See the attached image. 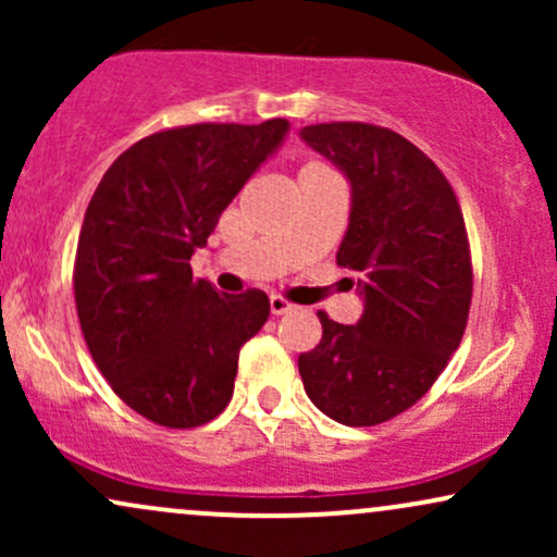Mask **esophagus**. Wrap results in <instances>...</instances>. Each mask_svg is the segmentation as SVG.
Listing matches in <instances>:
<instances>
[{"mask_svg":"<svg viewBox=\"0 0 557 557\" xmlns=\"http://www.w3.org/2000/svg\"><path fill=\"white\" fill-rule=\"evenodd\" d=\"M270 309H272L274 317H283V314H287V311H293V304H287V300L280 298V296H272L270 298Z\"/></svg>","mask_w":557,"mask_h":557,"instance_id":"1","label":"esophagus"}]
</instances>
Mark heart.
Listing matches in <instances>:
<instances>
[{"mask_svg":"<svg viewBox=\"0 0 557 557\" xmlns=\"http://www.w3.org/2000/svg\"><path fill=\"white\" fill-rule=\"evenodd\" d=\"M304 170H317V168H314V164H309V168H304ZM304 170H300V172H304Z\"/></svg>","mask_w":557,"mask_h":557,"instance_id":"obj_1","label":"heart"}]
</instances>
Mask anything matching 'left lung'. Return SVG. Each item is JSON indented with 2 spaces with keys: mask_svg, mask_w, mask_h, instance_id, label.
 I'll return each instance as SVG.
<instances>
[{
  "mask_svg": "<svg viewBox=\"0 0 557 557\" xmlns=\"http://www.w3.org/2000/svg\"><path fill=\"white\" fill-rule=\"evenodd\" d=\"M306 146L350 183L337 264L356 274L363 314L337 324L319 311L322 341L298 356L311 403L345 426H374L411 408L461 343L471 257L450 183L424 151L387 127H300Z\"/></svg>",
  "mask_w": 557,
  "mask_h": 557,
  "instance_id": "obj_1",
  "label": "left lung"
}]
</instances>
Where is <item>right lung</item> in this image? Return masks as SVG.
<instances>
[{
    "mask_svg": "<svg viewBox=\"0 0 557 557\" xmlns=\"http://www.w3.org/2000/svg\"><path fill=\"white\" fill-rule=\"evenodd\" d=\"M287 131L274 117L154 133L94 190L73 274L81 330L114 393L149 421L190 430L233 398L238 354L264 327L270 298L216 293L194 280L190 257Z\"/></svg>",
    "mask_w": 557,
    "mask_h": 557,
    "instance_id": "1",
    "label": "right lung"
}]
</instances>
